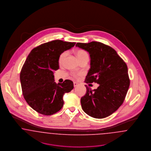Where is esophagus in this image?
<instances>
[{
  "label": "esophagus",
  "instance_id": "esophagus-1",
  "mask_svg": "<svg viewBox=\"0 0 151 151\" xmlns=\"http://www.w3.org/2000/svg\"><path fill=\"white\" fill-rule=\"evenodd\" d=\"M78 85H79V84H78V83H77V82H74V87H77V86H78Z\"/></svg>",
  "mask_w": 151,
  "mask_h": 151
}]
</instances>
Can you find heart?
<instances>
[{"label": "heart", "mask_w": 151, "mask_h": 151, "mask_svg": "<svg viewBox=\"0 0 151 151\" xmlns=\"http://www.w3.org/2000/svg\"><path fill=\"white\" fill-rule=\"evenodd\" d=\"M66 52H63V53H61L60 55V56L59 57V58H58V63L60 64H62L63 63V61H64V58L65 57V56L66 55ZM76 55L77 57V58H78L79 61L82 60H84V59H86V58H88V55L87 54V52L83 50H81V49H79V50H77L76 52ZM73 76L74 77H78V74H74Z\"/></svg>", "instance_id": "obj_1"}]
</instances>
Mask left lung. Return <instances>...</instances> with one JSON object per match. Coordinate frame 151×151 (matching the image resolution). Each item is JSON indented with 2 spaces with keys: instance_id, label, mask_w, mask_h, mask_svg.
I'll return each instance as SVG.
<instances>
[{
  "instance_id": "8db88e82",
  "label": "left lung",
  "mask_w": 151,
  "mask_h": 151,
  "mask_svg": "<svg viewBox=\"0 0 151 151\" xmlns=\"http://www.w3.org/2000/svg\"><path fill=\"white\" fill-rule=\"evenodd\" d=\"M76 46L90 54V68L85 82L99 85L94 90L85 85L87 92L81 99L82 108L94 118L107 117L126 98L130 83L127 65L113 48L102 42H77Z\"/></svg>"
}]
</instances>
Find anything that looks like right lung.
I'll return each instance as SVG.
<instances>
[{"label":"right lung","instance_id":"obj_1","mask_svg":"<svg viewBox=\"0 0 151 151\" xmlns=\"http://www.w3.org/2000/svg\"><path fill=\"white\" fill-rule=\"evenodd\" d=\"M76 42L53 40L33 48L22 68L20 79L24 99L32 109L44 115L60 111L63 96L73 88V82L66 79L55 82L53 71L59 69L58 58Z\"/></svg>","mask_w":151,"mask_h":151}]
</instances>
